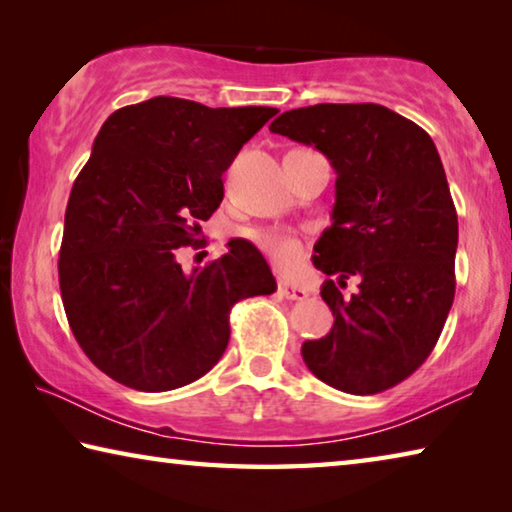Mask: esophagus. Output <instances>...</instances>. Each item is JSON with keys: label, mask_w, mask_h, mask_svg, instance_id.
I'll return each mask as SVG.
<instances>
[{"label": "esophagus", "mask_w": 512, "mask_h": 512, "mask_svg": "<svg viewBox=\"0 0 512 512\" xmlns=\"http://www.w3.org/2000/svg\"><path fill=\"white\" fill-rule=\"evenodd\" d=\"M277 293H280V296L287 298V300H305L307 298V291L305 289L291 287V284H287V282L277 284Z\"/></svg>", "instance_id": "34e87169"}]
</instances>
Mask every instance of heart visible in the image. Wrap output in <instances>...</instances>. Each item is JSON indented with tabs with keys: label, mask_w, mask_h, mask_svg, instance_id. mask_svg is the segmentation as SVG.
Instances as JSON below:
<instances>
[{
	"label": "heart",
	"mask_w": 512,
	"mask_h": 512,
	"mask_svg": "<svg viewBox=\"0 0 512 512\" xmlns=\"http://www.w3.org/2000/svg\"><path fill=\"white\" fill-rule=\"evenodd\" d=\"M259 244H262L277 264H291L296 262L300 255V244L293 237L287 235H259Z\"/></svg>",
	"instance_id": "1"
}]
</instances>
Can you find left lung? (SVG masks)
Listing matches in <instances>:
<instances>
[{
    "mask_svg": "<svg viewBox=\"0 0 512 512\" xmlns=\"http://www.w3.org/2000/svg\"><path fill=\"white\" fill-rule=\"evenodd\" d=\"M268 128L336 171L332 225L314 246L318 271L339 275L320 289L334 325L302 359L343 393L386 391L429 357L454 302L458 219L436 144L377 103H316ZM350 276L360 289L345 297Z\"/></svg>",
    "mask_w": 512,
    "mask_h": 512,
    "instance_id": "left-lung-1",
    "label": "left lung"
}]
</instances>
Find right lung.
<instances>
[{
  "label": "right lung",
  "mask_w": 512,
  "mask_h": 512,
  "mask_svg": "<svg viewBox=\"0 0 512 512\" xmlns=\"http://www.w3.org/2000/svg\"><path fill=\"white\" fill-rule=\"evenodd\" d=\"M275 112L153 97L103 121L69 194L58 280L76 341L119 384H192L228 348L232 305L273 293L271 268L244 239L192 273L176 253L221 205L223 171Z\"/></svg>",
  "instance_id": "1"
}]
</instances>
